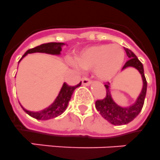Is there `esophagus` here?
<instances>
[{"label":"esophagus","mask_w":160,"mask_h":160,"mask_svg":"<svg viewBox=\"0 0 160 160\" xmlns=\"http://www.w3.org/2000/svg\"><path fill=\"white\" fill-rule=\"evenodd\" d=\"M81 81H82V84H85V85H89L91 84V80L88 77H83Z\"/></svg>","instance_id":"34e87169"}]
</instances>
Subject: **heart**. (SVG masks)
I'll use <instances>...</instances> for the list:
<instances>
[{"instance_id":"heart-1","label":"heart","mask_w":160,"mask_h":160,"mask_svg":"<svg viewBox=\"0 0 160 160\" xmlns=\"http://www.w3.org/2000/svg\"><path fill=\"white\" fill-rule=\"evenodd\" d=\"M73 66L76 69H93L101 80H111L121 68L124 61V52L116 45H99L82 50L76 58Z\"/></svg>"}]
</instances>
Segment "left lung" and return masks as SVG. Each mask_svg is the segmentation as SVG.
I'll list each match as a JSON object with an SVG mask.
<instances>
[{"label":"left lung","instance_id":"1","mask_svg":"<svg viewBox=\"0 0 160 160\" xmlns=\"http://www.w3.org/2000/svg\"><path fill=\"white\" fill-rule=\"evenodd\" d=\"M124 50L127 56L129 58V60L126 62V63L123 67V69H125L128 67L136 68L142 75V80H143V88L138 97V100L133 105L130 106L129 107H121L118 106L111 98L109 83L105 84L107 95L104 98L97 100L95 102V107H96L97 111L101 114V115L114 125H122V124L128 123L138 116V114L142 111L143 104H144L146 88H147V82L145 77L143 65L137 58L136 55L134 54L133 52L127 48H124Z\"/></svg>","mask_w":160,"mask_h":160}]
</instances>
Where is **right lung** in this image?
I'll list each match as a JSON object with an SVG mask.
<instances>
[{"mask_svg":"<svg viewBox=\"0 0 160 160\" xmlns=\"http://www.w3.org/2000/svg\"><path fill=\"white\" fill-rule=\"evenodd\" d=\"M62 45H64L63 43L50 42L38 45V46L35 47V48L28 49L26 53H24L23 56L21 58V59L19 60V62L28 53H49V54H60V52L62 50L61 46ZM80 84H81V82L80 84H78L77 85H75V86H70L68 84L64 83L62 87L61 90H60L59 93L58 95L57 98L54 101V102L50 107H49L46 109L43 110V111L34 112V111H30L24 109L23 107H22V109H23V111L27 114L30 115V116H32V117L35 118V119H40V120H46V119H53V118L57 117V116L60 115L61 114H62V112L67 109V107L68 106V102L71 100V98H72V95L73 93L74 90L77 87L80 86Z\"/></svg>","mask_w":160,"mask_h":160,"instance_id":"1","label":"right lung"}]
</instances>
